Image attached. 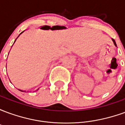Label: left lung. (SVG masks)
I'll list each match as a JSON object with an SVG mask.
<instances>
[{"instance_id": "1", "label": "left lung", "mask_w": 125, "mask_h": 125, "mask_svg": "<svg viewBox=\"0 0 125 125\" xmlns=\"http://www.w3.org/2000/svg\"><path fill=\"white\" fill-rule=\"evenodd\" d=\"M112 40H113V43H114V44H115V46H116V42H115V39H112Z\"/></svg>"}]
</instances>
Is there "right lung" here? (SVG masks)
Masks as SVG:
<instances>
[{
    "instance_id": "right-lung-1",
    "label": "right lung",
    "mask_w": 125,
    "mask_h": 125,
    "mask_svg": "<svg viewBox=\"0 0 125 125\" xmlns=\"http://www.w3.org/2000/svg\"><path fill=\"white\" fill-rule=\"evenodd\" d=\"M23 32H24V31H23V32H22V33H23ZM20 33V34H19V35H20L21 34V33ZM19 35L18 36V37H19ZM18 37H17V38H18ZM16 39H15V41H16ZM39 88H38V89L37 90H39ZM37 90H36V91H37ZM21 91H22V92H23V90H21Z\"/></svg>"
}]
</instances>
